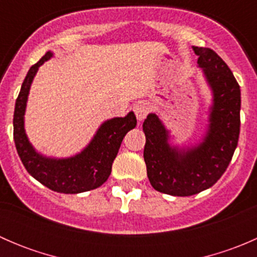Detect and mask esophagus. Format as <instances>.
I'll use <instances>...</instances> for the list:
<instances>
[{"label": "esophagus", "mask_w": 257, "mask_h": 257, "mask_svg": "<svg viewBox=\"0 0 257 257\" xmlns=\"http://www.w3.org/2000/svg\"><path fill=\"white\" fill-rule=\"evenodd\" d=\"M133 110H134V113H136L137 119H138L139 121H142L143 119H145V116L148 115L150 108H149V105H148L145 102H138L133 107Z\"/></svg>", "instance_id": "esophagus-1"}]
</instances>
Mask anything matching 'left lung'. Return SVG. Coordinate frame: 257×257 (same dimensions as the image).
Segmentation results:
<instances>
[{
	"instance_id": "obj_1",
	"label": "left lung",
	"mask_w": 257,
	"mask_h": 257,
	"mask_svg": "<svg viewBox=\"0 0 257 257\" xmlns=\"http://www.w3.org/2000/svg\"><path fill=\"white\" fill-rule=\"evenodd\" d=\"M212 93L209 124L194 147L170 144V133L155 113L143 123L144 162L155 190L173 196H190L211 188L224 174L240 134V85L227 64L212 49L193 47Z\"/></svg>"
}]
</instances>
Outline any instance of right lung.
Listing matches in <instances>:
<instances>
[{
	"label": "right lung",
	"instance_id": "1",
	"mask_svg": "<svg viewBox=\"0 0 257 257\" xmlns=\"http://www.w3.org/2000/svg\"><path fill=\"white\" fill-rule=\"evenodd\" d=\"M48 51L28 71L16 99L14 114V139L16 149L26 170L36 180L57 193L78 194L99 188L107 181L112 164L120 148L124 136L136 128L137 118L133 112L125 116L105 120L98 128L89 144L69 158L45 157L36 152L25 131V113L31 84L38 68L52 58Z\"/></svg>",
	"mask_w": 257,
	"mask_h": 257
}]
</instances>
